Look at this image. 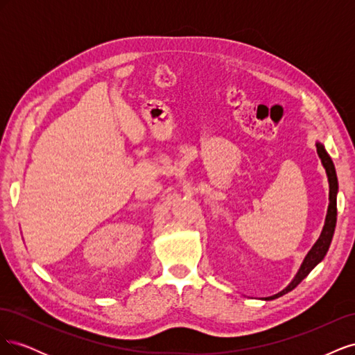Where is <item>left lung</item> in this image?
Here are the masks:
<instances>
[{
	"mask_svg": "<svg viewBox=\"0 0 355 355\" xmlns=\"http://www.w3.org/2000/svg\"><path fill=\"white\" fill-rule=\"evenodd\" d=\"M317 146V154L321 159V164H323L326 175H327V180H329V207H327V214H326V220H324V227L321 230V234L318 240L314 243V245L311 247V250L306 253V256L304 257L302 263H300L299 270L296 272V275L293 277V280L290 282L282 292H278L272 296L263 297V300H272L280 297L292 290L304 280V278L314 270V268L324 259V256L329 250L333 234H335V227H336V196H338V178H336V170H335V164L330 158V155L327 154L324 145L321 142H315Z\"/></svg>",
	"mask_w": 355,
	"mask_h": 355,
	"instance_id": "8db88e82",
	"label": "left lung"
}]
</instances>
